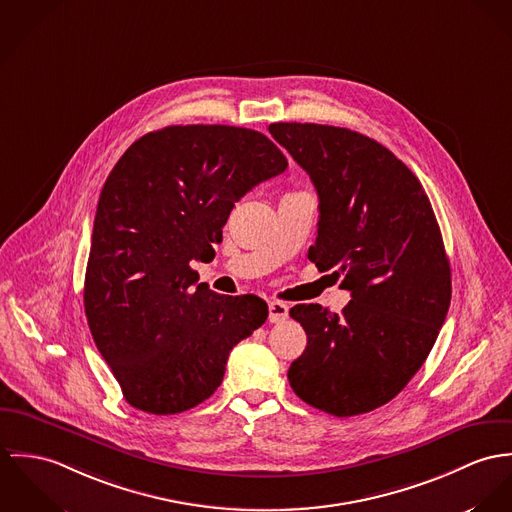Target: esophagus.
<instances>
[{"label":"esophagus","instance_id":"34e87169","mask_svg":"<svg viewBox=\"0 0 512 512\" xmlns=\"http://www.w3.org/2000/svg\"><path fill=\"white\" fill-rule=\"evenodd\" d=\"M288 318V306L279 300L269 302V322L271 324H281Z\"/></svg>","mask_w":512,"mask_h":512}]
</instances>
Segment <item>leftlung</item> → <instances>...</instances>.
<instances>
[{
	"label": "left lung",
	"instance_id": "obj_1",
	"mask_svg": "<svg viewBox=\"0 0 512 512\" xmlns=\"http://www.w3.org/2000/svg\"><path fill=\"white\" fill-rule=\"evenodd\" d=\"M320 198L308 259L343 277L340 316L296 304L308 336L292 391L334 416L371 412L408 385L432 351L452 300V271L432 204L412 171L375 139L318 123H271Z\"/></svg>",
	"mask_w": 512,
	"mask_h": 512
}]
</instances>
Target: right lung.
Returning <instances> with one entry per match:
<instances>
[{
  "label": "right lung",
  "instance_id": "obj_1",
  "mask_svg": "<svg viewBox=\"0 0 512 512\" xmlns=\"http://www.w3.org/2000/svg\"><path fill=\"white\" fill-rule=\"evenodd\" d=\"M288 161L263 133L171 125L137 139L110 172L96 210L84 308L125 400L176 414L212 397L229 351L265 324L267 302L198 283L229 212Z\"/></svg>",
  "mask_w": 512,
  "mask_h": 512
}]
</instances>
